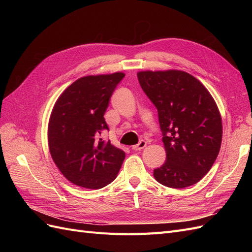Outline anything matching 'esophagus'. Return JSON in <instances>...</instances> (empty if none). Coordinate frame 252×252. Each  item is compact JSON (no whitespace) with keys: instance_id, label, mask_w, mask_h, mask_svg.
I'll list each match as a JSON object with an SVG mask.
<instances>
[{"instance_id":"obj_1","label":"esophagus","mask_w":252,"mask_h":252,"mask_svg":"<svg viewBox=\"0 0 252 252\" xmlns=\"http://www.w3.org/2000/svg\"><path fill=\"white\" fill-rule=\"evenodd\" d=\"M146 145H147L146 141L141 140L139 142V144H136V145H134V146H132V149L136 150V151H140V150H142V149H144L145 147H146Z\"/></svg>"}]
</instances>
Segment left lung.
<instances>
[{
    "label": "left lung",
    "mask_w": 252,
    "mask_h": 252,
    "mask_svg": "<svg viewBox=\"0 0 252 252\" xmlns=\"http://www.w3.org/2000/svg\"><path fill=\"white\" fill-rule=\"evenodd\" d=\"M143 91L158 109L166 162L155 179L170 188H185L203 179L222 143V118L203 84L185 71H140Z\"/></svg>",
    "instance_id": "8db88e82"
}]
</instances>
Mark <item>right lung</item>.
<instances>
[{
  "label": "right lung",
  "mask_w": 252,
  "mask_h": 252,
  "mask_svg": "<svg viewBox=\"0 0 252 252\" xmlns=\"http://www.w3.org/2000/svg\"><path fill=\"white\" fill-rule=\"evenodd\" d=\"M123 72L83 77L57 100L48 124L53 162L72 184L100 189L117 178L125 152L101 139L108 130L104 114Z\"/></svg>",
  "instance_id": "add662e5"
}]
</instances>
